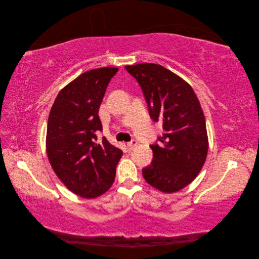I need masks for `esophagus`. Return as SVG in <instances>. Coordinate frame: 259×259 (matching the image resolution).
Instances as JSON below:
<instances>
[{
	"instance_id": "1",
	"label": "esophagus",
	"mask_w": 259,
	"mask_h": 259,
	"mask_svg": "<svg viewBox=\"0 0 259 259\" xmlns=\"http://www.w3.org/2000/svg\"><path fill=\"white\" fill-rule=\"evenodd\" d=\"M137 146V142L135 139H133L132 142H130V143H127V147L130 148V149H133V148H135Z\"/></svg>"
}]
</instances>
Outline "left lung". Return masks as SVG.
Wrapping results in <instances>:
<instances>
[{
	"label": "left lung",
	"instance_id": "1",
	"mask_svg": "<svg viewBox=\"0 0 259 259\" xmlns=\"http://www.w3.org/2000/svg\"><path fill=\"white\" fill-rule=\"evenodd\" d=\"M143 90L149 115L164 134L150 146L153 159L143 168L146 182L171 193L189 185L204 165L208 139L204 113L191 86L155 64L125 66Z\"/></svg>",
	"mask_w": 259,
	"mask_h": 259
}]
</instances>
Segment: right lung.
I'll return each instance as SVG.
<instances>
[{"label":"right lung","instance_id":"add662e5","mask_svg":"<svg viewBox=\"0 0 259 259\" xmlns=\"http://www.w3.org/2000/svg\"><path fill=\"white\" fill-rule=\"evenodd\" d=\"M117 68L93 69L66 85L51 109L46 152L51 165L70 191L93 199L108 191L114 182L123 152L103 137L99 107Z\"/></svg>","mask_w":259,"mask_h":259}]
</instances>
